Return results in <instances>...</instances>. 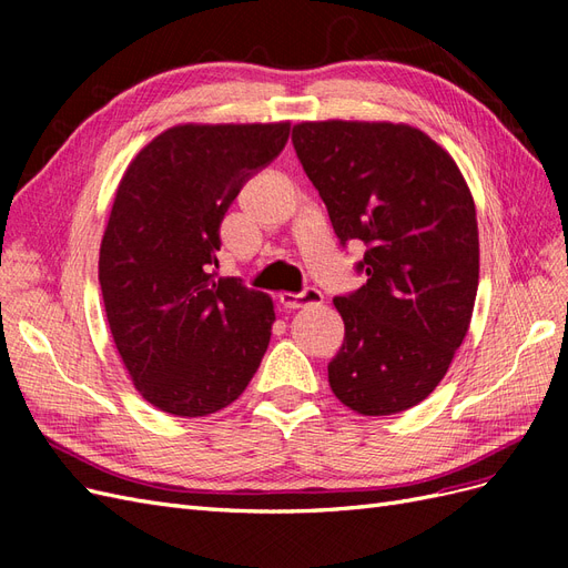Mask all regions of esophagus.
I'll return each instance as SVG.
<instances>
[{
    "label": "esophagus",
    "mask_w": 568,
    "mask_h": 568,
    "mask_svg": "<svg viewBox=\"0 0 568 568\" xmlns=\"http://www.w3.org/2000/svg\"><path fill=\"white\" fill-rule=\"evenodd\" d=\"M322 301H324V296L317 288H305V291H301V294H291V291L280 294V303L286 307V311H298V307L320 305Z\"/></svg>",
    "instance_id": "esophagus-1"
}]
</instances>
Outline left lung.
Here are the masks:
<instances>
[{
	"label": "left lung",
	"instance_id": "8db88e82",
	"mask_svg": "<svg viewBox=\"0 0 568 568\" xmlns=\"http://www.w3.org/2000/svg\"><path fill=\"white\" fill-rule=\"evenodd\" d=\"M291 140L341 244L367 246L357 263L367 282L334 298L346 338L329 386L357 415H398L434 393L469 332L471 192L450 153L405 123L317 120Z\"/></svg>",
	"mask_w": 568,
	"mask_h": 568
}]
</instances>
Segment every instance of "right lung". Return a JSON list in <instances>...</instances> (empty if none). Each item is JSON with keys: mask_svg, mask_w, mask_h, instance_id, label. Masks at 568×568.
I'll return each instance as SVG.
<instances>
[{"mask_svg": "<svg viewBox=\"0 0 568 568\" xmlns=\"http://www.w3.org/2000/svg\"><path fill=\"white\" fill-rule=\"evenodd\" d=\"M288 123L175 125L136 153L99 248L115 348L142 398L205 417L242 395L267 351L272 298L217 277L220 222L280 156Z\"/></svg>", "mask_w": 568, "mask_h": 568, "instance_id": "1", "label": "right lung"}]
</instances>
